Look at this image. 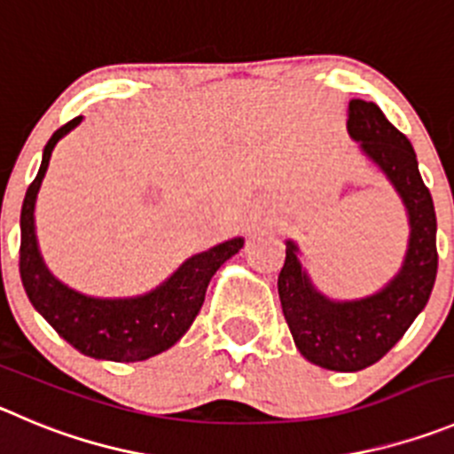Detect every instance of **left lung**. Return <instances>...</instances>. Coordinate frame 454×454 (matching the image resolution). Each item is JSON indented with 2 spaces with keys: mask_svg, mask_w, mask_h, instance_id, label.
I'll list each match as a JSON object with an SVG mask.
<instances>
[{
  "mask_svg": "<svg viewBox=\"0 0 454 454\" xmlns=\"http://www.w3.org/2000/svg\"><path fill=\"white\" fill-rule=\"evenodd\" d=\"M347 131L358 150L392 184L408 213L403 264L379 291L356 300H333L313 285L300 247L286 239V260L278 278L282 313L295 347L309 363L332 372H358L380 361L426 309L437 278V215L405 134L379 105L351 100Z\"/></svg>",
  "mask_w": 454,
  "mask_h": 454,
  "instance_id": "left-lung-1",
  "label": "left lung"
}]
</instances>
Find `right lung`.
Here are the masks:
<instances>
[{"mask_svg":"<svg viewBox=\"0 0 454 454\" xmlns=\"http://www.w3.org/2000/svg\"><path fill=\"white\" fill-rule=\"evenodd\" d=\"M82 122L74 118L55 131L42 152L37 176L27 190L20 217V275L28 300L71 347L98 361L138 363L181 340L201 309L213 275L244 247L232 237L188 257L159 286L131 298H93L67 286L44 264L35 235V201L55 145Z\"/></svg>","mask_w":454,"mask_h":454,"instance_id":"1","label":"right lung"}]
</instances>
